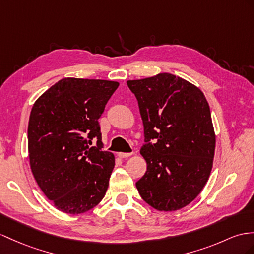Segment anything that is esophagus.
Instances as JSON below:
<instances>
[{
	"label": "esophagus",
	"mask_w": 254,
	"mask_h": 254,
	"mask_svg": "<svg viewBox=\"0 0 254 254\" xmlns=\"http://www.w3.org/2000/svg\"><path fill=\"white\" fill-rule=\"evenodd\" d=\"M132 153H119V157L120 158H127L129 156H131Z\"/></svg>",
	"instance_id": "1"
}]
</instances>
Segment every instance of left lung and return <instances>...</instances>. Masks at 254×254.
<instances>
[{
  "instance_id": "left-lung-1",
  "label": "left lung",
  "mask_w": 254,
  "mask_h": 254,
  "mask_svg": "<svg viewBox=\"0 0 254 254\" xmlns=\"http://www.w3.org/2000/svg\"><path fill=\"white\" fill-rule=\"evenodd\" d=\"M127 85L138 100L146 142L140 151L146 171L135 187L154 209L176 211L199 195L212 169L215 133L209 104L198 87L170 73Z\"/></svg>"
}]
</instances>
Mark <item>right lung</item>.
Segmentation results:
<instances>
[{
    "label": "right lung",
    "instance_id": "obj_1",
    "mask_svg": "<svg viewBox=\"0 0 254 254\" xmlns=\"http://www.w3.org/2000/svg\"><path fill=\"white\" fill-rule=\"evenodd\" d=\"M119 83L66 77L39 97L28 126L30 167L58 210L84 213L107 193L115 157L102 151L98 120ZM97 139V146L90 147Z\"/></svg>",
    "mask_w": 254,
    "mask_h": 254
}]
</instances>
